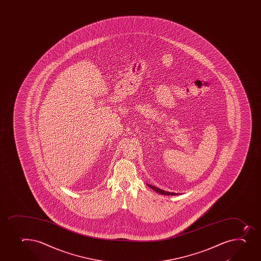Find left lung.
I'll return each mask as SVG.
<instances>
[{
	"label": "left lung",
	"mask_w": 261,
	"mask_h": 261,
	"mask_svg": "<svg viewBox=\"0 0 261 261\" xmlns=\"http://www.w3.org/2000/svg\"><path fill=\"white\" fill-rule=\"evenodd\" d=\"M147 186H149L150 188L154 190L155 192L162 194V195H166V196H176V195H179V194H180L173 193V192H168V191H163V190H161V189L158 188V187H155V186H151V185H149V184H147Z\"/></svg>",
	"instance_id": "obj_1"
}]
</instances>
